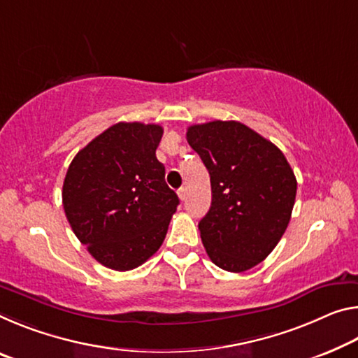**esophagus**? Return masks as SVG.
Masks as SVG:
<instances>
[{"label":"esophagus","mask_w":358,"mask_h":358,"mask_svg":"<svg viewBox=\"0 0 358 358\" xmlns=\"http://www.w3.org/2000/svg\"><path fill=\"white\" fill-rule=\"evenodd\" d=\"M178 197L181 201H186V197H188V189H186L185 186H183V188L178 189Z\"/></svg>","instance_id":"obj_1"}]
</instances>
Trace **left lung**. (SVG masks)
Instances as JSON below:
<instances>
[{"mask_svg":"<svg viewBox=\"0 0 358 358\" xmlns=\"http://www.w3.org/2000/svg\"><path fill=\"white\" fill-rule=\"evenodd\" d=\"M186 140L210 173L212 206L199 221L208 258L229 272L252 269L290 223L296 197L290 164L274 143L237 121L191 126Z\"/></svg>","mask_w":358,"mask_h":358,"instance_id":"obj_1","label":"left lung"}]
</instances>
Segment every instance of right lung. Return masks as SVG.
<instances>
[{
  "instance_id": "obj_1",
  "label": "right lung",
  "mask_w": 358,
  "mask_h": 358,
  "mask_svg": "<svg viewBox=\"0 0 358 358\" xmlns=\"http://www.w3.org/2000/svg\"><path fill=\"white\" fill-rule=\"evenodd\" d=\"M162 134L157 124L117 122L66 170L62 201L68 223L106 268H138L166 239L180 201L156 157Z\"/></svg>"
}]
</instances>
